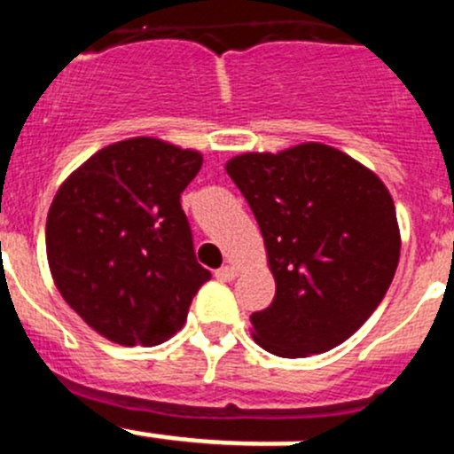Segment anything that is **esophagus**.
<instances>
[{"instance_id":"esophagus-1","label":"esophagus","mask_w":454,"mask_h":454,"mask_svg":"<svg viewBox=\"0 0 454 454\" xmlns=\"http://www.w3.org/2000/svg\"><path fill=\"white\" fill-rule=\"evenodd\" d=\"M219 281H232L237 277V268L235 266H222L217 272H215Z\"/></svg>"}]
</instances>
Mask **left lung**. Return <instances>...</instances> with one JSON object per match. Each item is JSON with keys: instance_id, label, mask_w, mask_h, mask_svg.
<instances>
[{"instance_id": "left-lung-1", "label": "left lung", "mask_w": 454, "mask_h": 454, "mask_svg": "<svg viewBox=\"0 0 454 454\" xmlns=\"http://www.w3.org/2000/svg\"><path fill=\"white\" fill-rule=\"evenodd\" d=\"M226 173L257 219L277 284L270 306L250 315L254 341L286 359L346 341L397 270L402 239L388 188L317 142L237 155Z\"/></svg>"}]
</instances>
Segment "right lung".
Masks as SVG:
<instances>
[{"mask_svg": "<svg viewBox=\"0 0 454 454\" xmlns=\"http://www.w3.org/2000/svg\"><path fill=\"white\" fill-rule=\"evenodd\" d=\"M201 161L197 151L133 137L97 151L57 191L46 219L51 275L101 337L157 346L182 330L210 279L179 201Z\"/></svg>", "mask_w": 454, "mask_h": 454, "instance_id": "obj_1", "label": "right lung"}]
</instances>
